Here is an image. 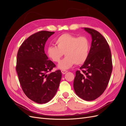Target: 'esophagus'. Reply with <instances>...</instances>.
Wrapping results in <instances>:
<instances>
[{"instance_id":"obj_1","label":"esophagus","mask_w":126,"mask_h":126,"mask_svg":"<svg viewBox=\"0 0 126 126\" xmlns=\"http://www.w3.org/2000/svg\"><path fill=\"white\" fill-rule=\"evenodd\" d=\"M67 72H68L67 70H62V72L63 74H65L67 73Z\"/></svg>"}]
</instances>
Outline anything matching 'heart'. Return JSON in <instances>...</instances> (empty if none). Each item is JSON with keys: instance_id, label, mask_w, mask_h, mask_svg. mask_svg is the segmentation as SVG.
<instances>
[{"instance_id": "1", "label": "heart", "mask_w": 126, "mask_h": 126, "mask_svg": "<svg viewBox=\"0 0 126 126\" xmlns=\"http://www.w3.org/2000/svg\"><path fill=\"white\" fill-rule=\"evenodd\" d=\"M55 44L48 47L47 55L53 62L59 63L64 54L66 57L58 64L61 69H69L75 64L81 65L88 58L90 45L85 36L63 33L55 40Z\"/></svg>"}]
</instances>
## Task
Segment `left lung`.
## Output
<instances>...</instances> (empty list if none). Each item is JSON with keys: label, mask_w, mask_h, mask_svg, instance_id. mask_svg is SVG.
<instances>
[{"label": "left lung", "mask_w": 126, "mask_h": 126, "mask_svg": "<svg viewBox=\"0 0 126 126\" xmlns=\"http://www.w3.org/2000/svg\"><path fill=\"white\" fill-rule=\"evenodd\" d=\"M92 37L89 54L86 62L77 70L74 81L76 94L91 101L104 93L112 70L111 50L107 41L97 30L84 28Z\"/></svg>", "instance_id": "left-lung-1"}]
</instances>
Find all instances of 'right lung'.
Here are the masks:
<instances>
[{
    "instance_id": "obj_1",
    "label": "right lung",
    "mask_w": 126,
    "mask_h": 126,
    "mask_svg": "<svg viewBox=\"0 0 126 126\" xmlns=\"http://www.w3.org/2000/svg\"><path fill=\"white\" fill-rule=\"evenodd\" d=\"M55 32L40 31L29 36L17 53L16 71L21 88L30 100L45 104L55 96L59 86L62 72H51L55 64L45 53L46 42Z\"/></svg>"
}]
</instances>
